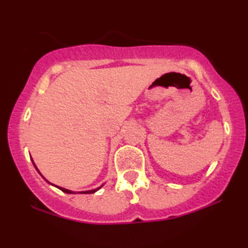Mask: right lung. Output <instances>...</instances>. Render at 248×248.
I'll list each match as a JSON object with an SVG mask.
<instances>
[{"label":"right lung","mask_w":248,"mask_h":248,"mask_svg":"<svg viewBox=\"0 0 248 248\" xmlns=\"http://www.w3.org/2000/svg\"><path fill=\"white\" fill-rule=\"evenodd\" d=\"M32 164H33V166H35V168L37 169V171H38L39 172V174H40V171L38 170V168H37L36 167V165H35V162H33V160H32ZM40 175H42V174H40ZM42 177L44 178V176L42 175ZM44 179H45V181L47 182V183H49L48 181H47V179L46 178H44ZM49 184L50 185H53V186H55V187H57V188H60L61 189V191H62V192H64V193H67V194H73V193H81V194H90V193H94V192H97L98 191V189H99L100 187H103V186L104 185H101L100 186V187H97V188H94V189H90V191H82V192H73V191H70V189H66V188H64V187H61V186H56V185H54V184H52V183H49Z\"/></svg>","instance_id":"1"}]
</instances>
